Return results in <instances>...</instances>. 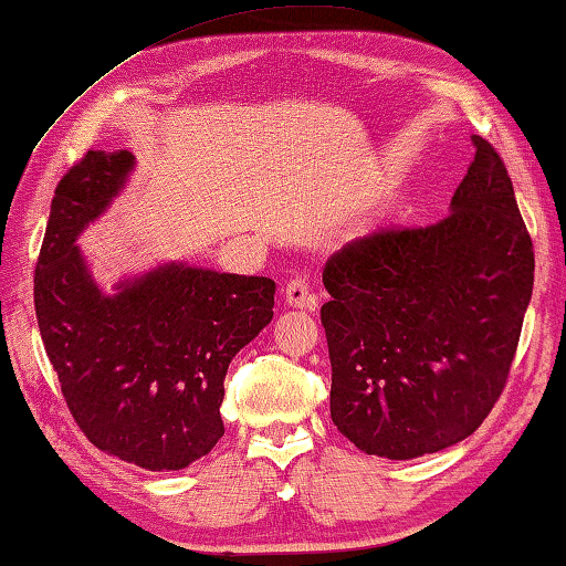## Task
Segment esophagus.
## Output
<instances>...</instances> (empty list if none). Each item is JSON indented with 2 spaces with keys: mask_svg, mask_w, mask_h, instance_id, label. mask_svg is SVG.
Returning a JSON list of instances; mask_svg holds the SVG:
<instances>
[{
  "mask_svg": "<svg viewBox=\"0 0 566 566\" xmlns=\"http://www.w3.org/2000/svg\"><path fill=\"white\" fill-rule=\"evenodd\" d=\"M284 300L290 307H300V310H310V312L317 307V297L312 294L307 280H302V276H292V280L286 282Z\"/></svg>",
  "mask_w": 566,
  "mask_h": 566,
  "instance_id": "obj_1",
  "label": "esophagus"
}]
</instances>
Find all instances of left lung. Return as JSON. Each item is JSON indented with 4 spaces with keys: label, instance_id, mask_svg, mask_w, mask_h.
<instances>
[{
    "label": "left lung",
    "instance_id": "1",
    "mask_svg": "<svg viewBox=\"0 0 566 566\" xmlns=\"http://www.w3.org/2000/svg\"><path fill=\"white\" fill-rule=\"evenodd\" d=\"M473 160L430 227L349 241L322 272L332 423L406 461L469 438L506 388L534 286V247L496 148Z\"/></svg>",
    "mask_w": 566,
    "mask_h": 566
}]
</instances>
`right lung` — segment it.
Here are the masks:
<instances>
[{
    "label": "right lung",
    "mask_w": 566,
    "mask_h": 566,
    "mask_svg": "<svg viewBox=\"0 0 566 566\" xmlns=\"http://www.w3.org/2000/svg\"><path fill=\"white\" fill-rule=\"evenodd\" d=\"M128 150H87L62 176L34 269V312L62 398L87 441L178 471L223 436L229 363L269 322L274 282L166 264L105 297L75 239L120 191Z\"/></svg>",
    "instance_id": "1"
}]
</instances>
